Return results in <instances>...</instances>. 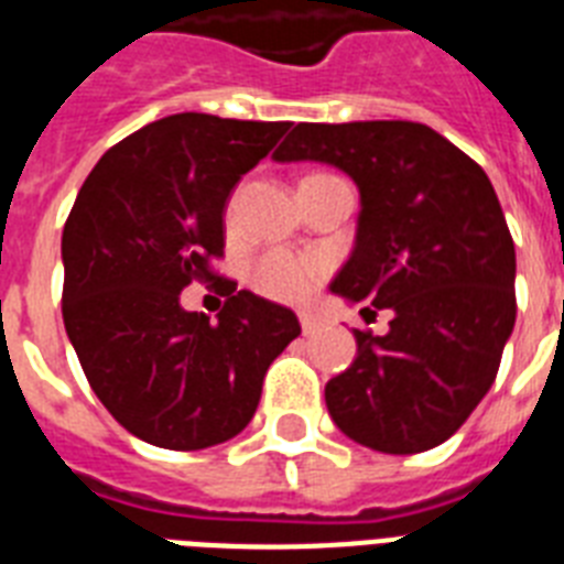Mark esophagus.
<instances>
[{
	"mask_svg": "<svg viewBox=\"0 0 564 564\" xmlns=\"http://www.w3.org/2000/svg\"><path fill=\"white\" fill-rule=\"evenodd\" d=\"M300 326H303L305 335H314L319 328V319L314 314H308V311H300Z\"/></svg>",
	"mask_w": 564,
	"mask_h": 564,
	"instance_id": "1",
	"label": "esophagus"
}]
</instances>
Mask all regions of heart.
Returning a JSON list of instances; mask_svg holds the SVG:
<instances>
[{
	"label": "heart",
	"instance_id": "obj_1",
	"mask_svg": "<svg viewBox=\"0 0 564 564\" xmlns=\"http://www.w3.org/2000/svg\"><path fill=\"white\" fill-rule=\"evenodd\" d=\"M229 204V212H232ZM319 276L317 261L305 259V256H296L291 250H268L264 256L250 264L247 270V279L250 285L259 291V294L270 296V300H282V303H296L308 294L314 282Z\"/></svg>",
	"mask_w": 564,
	"mask_h": 564
}]
</instances>
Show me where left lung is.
Segmentation results:
<instances>
[{"label":"left lung","mask_w":564,"mask_h":564,"mask_svg":"<svg viewBox=\"0 0 564 564\" xmlns=\"http://www.w3.org/2000/svg\"><path fill=\"white\" fill-rule=\"evenodd\" d=\"M273 160L355 180L358 236L332 291L369 303L364 317L393 314L387 335L355 328L328 416L372 452L445 443L489 393L516 326V245L486 171L419 121H303Z\"/></svg>","instance_id":"left-lung-1"}]
</instances>
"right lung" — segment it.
Masks as SVG:
<instances>
[{"label": "right lung", "mask_w": 564, "mask_h": 564, "mask_svg": "<svg viewBox=\"0 0 564 564\" xmlns=\"http://www.w3.org/2000/svg\"><path fill=\"white\" fill-rule=\"evenodd\" d=\"M291 121L177 112L112 145L63 227V326L93 393L130 434L171 452L227 443L296 335L291 308L238 291L218 323L180 305L215 279L224 209Z\"/></svg>", "instance_id": "add662e5"}]
</instances>
